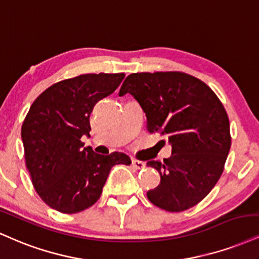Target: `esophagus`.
I'll return each instance as SVG.
<instances>
[{
	"label": "esophagus",
	"instance_id": "esophagus-1",
	"mask_svg": "<svg viewBox=\"0 0 259 259\" xmlns=\"http://www.w3.org/2000/svg\"><path fill=\"white\" fill-rule=\"evenodd\" d=\"M132 166L137 169H143L145 167V163L143 161H138L136 159H132Z\"/></svg>",
	"mask_w": 259,
	"mask_h": 259
}]
</instances>
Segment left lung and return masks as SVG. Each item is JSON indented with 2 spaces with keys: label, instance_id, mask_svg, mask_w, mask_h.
<instances>
[{
  "label": "left lung",
  "instance_id": "obj_1",
  "mask_svg": "<svg viewBox=\"0 0 259 259\" xmlns=\"http://www.w3.org/2000/svg\"><path fill=\"white\" fill-rule=\"evenodd\" d=\"M130 93L147 115L150 133L168 138L172 155L148 161L161 182L149 201L169 212L199 203L223 172L232 138L227 111L205 82L179 71L127 76L118 96Z\"/></svg>",
  "mask_w": 259,
  "mask_h": 259
}]
</instances>
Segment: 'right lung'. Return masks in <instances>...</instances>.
Masks as SVG:
<instances>
[{"label": "right lung", "instance_id": "1", "mask_svg": "<svg viewBox=\"0 0 259 259\" xmlns=\"http://www.w3.org/2000/svg\"><path fill=\"white\" fill-rule=\"evenodd\" d=\"M124 74H86L54 83L27 112L21 139L33 188L50 207L76 213L98 201L111 167L131 165L123 153L83 147L94 105L120 86Z\"/></svg>", "mask_w": 259, "mask_h": 259}]
</instances>
